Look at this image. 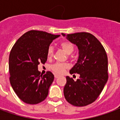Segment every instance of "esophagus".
Segmentation results:
<instances>
[{"instance_id": "esophagus-1", "label": "esophagus", "mask_w": 120, "mask_h": 120, "mask_svg": "<svg viewBox=\"0 0 120 120\" xmlns=\"http://www.w3.org/2000/svg\"><path fill=\"white\" fill-rule=\"evenodd\" d=\"M60 77V76L59 75H55V78H59Z\"/></svg>"}]
</instances>
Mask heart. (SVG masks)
I'll list each match as a JSON object with an SVG mask.
<instances>
[{"label":"heart","instance_id":"1","mask_svg":"<svg viewBox=\"0 0 120 120\" xmlns=\"http://www.w3.org/2000/svg\"><path fill=\"white\" fill-rule=\"evenodd\" d=\"M60 47L62 49L65 53H67L69 56H70V54L74 51L75 50V46L71 42L69 41H64L62 42L60 44ZM54 49L53 47L51 45H49L47 49V56L49 58H51L53 56ZM69 68V65L67 63H55L54 64L51 65V69L56 74L58 75H62L64 73L65 69H67Z\"/></svg>","mask_w":120,"mask_h":120}]
</instances>
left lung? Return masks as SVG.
<instances>
[{"mask_svg":"<svg viewBox=\"0 0 120 120\" xmlns=\"http://www.w3.org/2000/svg\"><path fill=\"white\" fill-rule=\"evenodd\" d=\"M66 38L78 48V61L70 73H78L80 77L75 81L66 76L64 94L71 105L83 107L98 98L108 80L107 56L100 42L89 33L68 34Z\"/></svg>","mask_w":120,"mask_h":120,"instance_id":"obj_1","label":"left lung"}]
</instances>
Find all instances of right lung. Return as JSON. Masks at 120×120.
<instances>
[{"mask_svg":"<svg viewBox=\"0 0 120 120\" xmlns=\"http://www.w3.org/2000/svg\"><path fill=\"white\" fill-rule=\"evenodd\" d=\"M60 35L31 30L17 40L9 57V81L18 97L27 104H37L47 98L54 75L47 71L44 75L38 70L40 63L47 59V49Z\"/></svg>","mask_w":120,"mask_h":120,"instance_id":"1","label":"right lung"}]
</instances>
